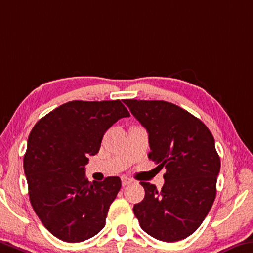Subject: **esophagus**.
I'll return each mask as SVG.
<instances>
[{
  "instance_id": "esophagus-1",
  "label": "esophagus",
  "mask_w": 253,
  "mask_h": 253,
  "mask_svg": "<svg viewBox=\"0 0 253 253\" xmlns=\"http://www.w3.org/2000/svg\"><path fill=\"white\" fill-rule=\"evenodd\" d=\"M131 182H133V180L129 179V178H126V177H123L122 178V184L124 187L127 186V184H130Z\"/></svg>"
}]
</instances>
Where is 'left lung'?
Listing matches in <instances>:
<instances>
[{"label":"left lung","mask_w":253,"mask_h":253,"mask_svg":"<svg viewBox=\"0 0 253 253\" xmlns=\"http://www.w3.org/2000/svg\"><path fill=\"white\" fill-rule=\"evenodd\" d=\"M124 103L146 128L148 159L167 170L161 190L141 182L145 197L134 205V214L143 230L160 241L186 239L215 200L220 160L213 135L202 120L171 102L126 99Z\"/></svg>","instance_id":"obj_1"}]
</instances>
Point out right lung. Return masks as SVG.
I'll use <instances>...</instances> for the list:
<instances>
[{"label":"right lung","mask_w":253,"mask_h":253,"mask_svg":"<svg viewBox=\"0 0 253 253\" xmlns=\"http://www.w3.org/2000/svg\"><path fill=\"white\" fill-rule=\"evenodd\" d=\"M129 116L120 100H75L50 111L31 130L23 158L30 203L62 241H85L105 226L122 181L108 177L90 182L85 164L99 152L106 131Z\"/></svg>","instance_id":"1"}]
</instances>
